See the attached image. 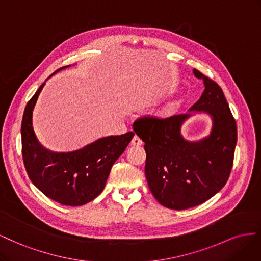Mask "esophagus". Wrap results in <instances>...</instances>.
Wrapping results in <instances>:
<instances>
[{
	"label": "esophagus",
	"mask_w": 261,
	"mask_h": 261,
	"mask_svg": "<svg viewBox=\"0 0 261 261\" xmlns=\"http://www.w3.org/2000/svg\"><path fill=\"white\" fill-rule=\"evenodd\" d=\"M131 144H132V145H137V146L142 145V144H143V141L141 140L138 136H135V137H133L132 141H131Z\"/></svg>",
	"instance_id": "34e87169"
}]
</instances>
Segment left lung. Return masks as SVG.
<instances>
[{"label":"left lung","instance_id":"obj_1","mask_svg":"<svg viewBox=\"0 0 261 261\" xmlns=\"http://www.w3.org/2000/svg\"><path fill=\"white\" fill-rule=\"evenodd\" d=\"M204 91L189 111L212 118L210 135L190 142L180 135L191 113L167 118L143 117L133 123L146 152L145 177L152 195L173 210H186L212 198L224 187L233 166L237 126L222 88L193 69Z\"/></svg>","mask_w":261,"mask_h":261}]
</instances>
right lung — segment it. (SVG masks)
<instances>
[{
    "mask_svg": "<svg viewBox=\"0 0 261 261\" xmlns=\"http://www.w3.org/2000/svg\"><path fill=\"white\" fill-rule=\"evenodd\" d=\"M69 66H62L55 73ZM44 84L27 102L21 121V153L26 172L44 196L63 205H83L105 188L111 167L135 133L101 138L69 153L47 150L37 140L32 121L34 107Z\"/></svg>",
    "mask_w": 261,
    "mask_h": 261,
    "instance_id": "1",
    "label": "right lung"
}]
</instances>
